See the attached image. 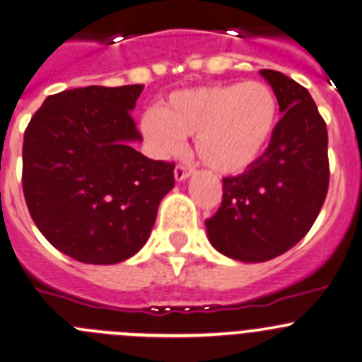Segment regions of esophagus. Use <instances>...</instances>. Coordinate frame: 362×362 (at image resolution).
Here are the masks:
<instances>
[{"label":"esophagus","mask_w":362,"mask_h":362,"mask_svg":"<svg viewBox=\"0 0 362 362\" xmlns=\"http://www.w3.org/2000/svg\"><path fill=\"white\" fill-rule=\"evenodd\" d=\"M192 174H193L192 167L182 165V163H180V165H176V169H174V177H176V181L188 180V177L192 176Z\"/></svg>","instance_id":"esophagus-1"}]
</instances>
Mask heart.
Here are the masks:
<instances>
[{"instance_id":"heart-1","label":"heart","mask_w":362,"mask_h":362,"mask_svg":"<svg viewBox=\"0 0 362 362\" xmlns=\"http://www.w3.org/2000/svg\"><path fill=\"white\" fill-rule=\"evenodd\" d=\"M279 104L263 81L209 85L173 92L141 120L160 158L180 153L182 137L195 136L199 158L221 174L247 169L267 150L277 125Z\"/></svg>"}]
</instances>
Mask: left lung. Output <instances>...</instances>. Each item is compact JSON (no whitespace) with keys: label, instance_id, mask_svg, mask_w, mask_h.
<instances>
[{"label":"left lung","instance_id":"1","mask_svg":"<svg viewBox=\"0 0 362 362\" xmlns=\"http://www.w3.org/2000/svg\"><path fill=\"white\" fill-rule=\"evenodd\" d=\"M259 74L274 88L282 118L264 153L238 176L223 177V202L206 219L209 242L245 263L284 255L308 233L329 186L327 129L305 87L274 69Z\"/></svg>","mask_w":362,"mask_h":362}]
</instances>
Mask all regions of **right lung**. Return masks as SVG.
Listing matches in <instances>:
<instances>
[{
  "label": "right lung",
  "mask_w": 362,
  "mask_h": 362,
  "mask_svg": "<svg viewBox=\"0 0 362 362\" xmlns=\"http://www.w3.org/2000/svg\"><path fill=\"white\" fill-rule=\"evenodd\" d=\"M144 85L48 95L24 132L22 189L45 238L81 263L113 264L136 255L174 188V163L151 160L130 111Z\"/></svg>",
  "instance_id": "obj_1"
}]
</instances>
